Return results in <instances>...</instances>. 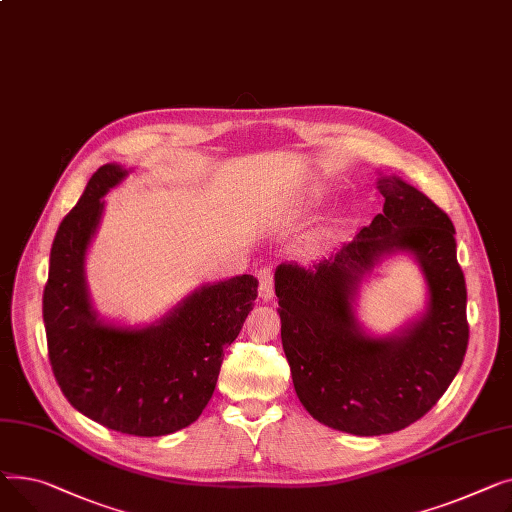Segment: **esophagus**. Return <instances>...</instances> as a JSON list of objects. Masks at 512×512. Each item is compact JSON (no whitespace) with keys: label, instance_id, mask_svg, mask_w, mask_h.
Wrapping results in <instances>:
<instances>
[{"label":"esophagus","instance_id":"obj_1","mask_svg":"<svg viewBox=\"0 0 512 512\" xmlns=\"http://www.w3.org/2000/svg\"><path fill=\"white\" fill-rule=\"evenodd\" d=\"M258 293L264 302H270L275 297V283H273V268H260L258 270Z\"/></svg>","mask_w":512,"mask_h":512}]
</instances>
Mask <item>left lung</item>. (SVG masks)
<instances>
[{"mask_svg":"<svg viewBox=\"0 0 512 512\" xmlns=\"http://www.w3.org/2000/svg\"><path fill=\"white\" fill-rule=\"evenodd\" d=\"M382 213L330 258L275 270L281 341L295 393L320 424L355 436L399 432L424 417L457 376L469 343L467 289L455 227L426 194L378 177ZM407 251L423 268L431 302L397 336L372 338L354 297L380 257Z\"/></svg>","mask_w":512,"mask_h":512,"instance_id":"1","label":"left lung"}]
</instances>
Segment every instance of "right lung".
<instances>
[{
  "label": "right lung",
  "mask_w": 512,
  "mask_h": 512,
  "mask_svg": "<svg viewBox=\"0 0 512 512\" xmlns=\"http://www.w3.org/2000/svg\"><path fill=\"white\" fill-rule=\"evenodd\" d=\"M128 175L107 163L88 179L59 225L43 291V322L55 380L74 409L130 436L190 426L215 393L223 349L242 330L258 295L252 275L208 283L157 324L103 322L90 302L84 260L101 223L103 196Z\"/></svg>",
  "instance_id": "add662e5"
}]
</instances>
